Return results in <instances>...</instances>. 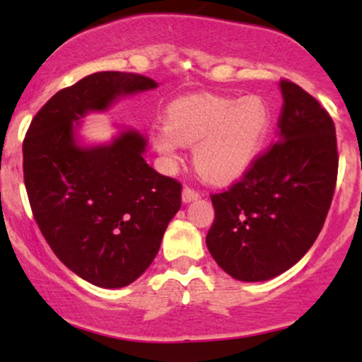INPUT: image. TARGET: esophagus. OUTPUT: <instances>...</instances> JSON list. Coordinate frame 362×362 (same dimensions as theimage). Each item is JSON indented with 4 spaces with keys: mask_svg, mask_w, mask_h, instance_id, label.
Returning a JSON list of instances; mask_svg holds the SVG:
<instances>
[{
    "mask_svg": "<svg viewBox=\"0 0 362 362\" xmlns=\"http://www.w3.org/2000/svg\"><path fill=\"white\" fill-rule=\"evenodd\" d=\"M195 199H199L197 190L190 189V187H185V189L182 190V202H184V204H189V202L195 201Z\"/></svg>",
    "mask_w": 362,
    "mask_h": 362,
    "instance_id": "obj_1",
    "label": "esophagus"
}]
</instances>
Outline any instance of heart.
<instances>
[{
	"mask_svg": "<svg viewBox=\"0 0 362 362\" xmlns=\"http://www.w3.org/2000/svg\"><path fill=\"white\" fill-rule=\"evenodd\" d=\"M272 129V112L259 95L197 97L173 103L167 122L153 129V148L170 168L182 146H194V167L213 184H231L253 167Z\"/></svg>",
	"mask_w": 362,
	"mask_h": 362,
	"instance_id": "1",
	"label": "heart"
}]
</instances>
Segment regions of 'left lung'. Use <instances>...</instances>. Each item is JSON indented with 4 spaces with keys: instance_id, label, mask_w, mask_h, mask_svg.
Wrapping results in <instances>:
<instances>
[{
    "instance_id": "1",
    "label": "left lung",
    "mask_w": 362,
    "mask_h": 362,
    "mask_svg": "<svg viewBox=\"0 0 362 362\" xmlns=\"http://www.w3.org/2000/svg\"><path fill=\"white\" fill-rule=\"evenodd\" d=\"M279 141L226 192L211 195L206 236L216 264L233 279L269 281L303 259L325 223L337 182V138L328 112L282 80Z\"/></svg>"
}]
</instances>
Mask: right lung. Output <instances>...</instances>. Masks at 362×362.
Here are the masks:
<instances>
[{
  "mask_svg": "<svg viewBox=\"0 0 362 362\" xmlns=\"http://www.w3.org/2000/svg\"><path fill=\"white\" fill-rule=\"evenodd\" d=\"M156 86L143 74L93 73L57 91L25 136V189L45 242L98 288H124L151 265L180 209L182 185L146 163L148 139L139 131L126 127L109 143L81 144V120Z\"/></svg>",
  "mask_w": 362,
  "mask_h": 362,
  "instance_id": "obj_1",
  "label": "right lung"
}]
</instances>
